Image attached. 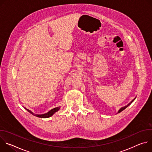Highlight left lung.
<instances>
[{
	"label": "left lung",
	"instance_id": "left-lung-1",
	"mask_svg": "<svg viewBox=\"0 0 152 152\" xmlns=\"http://www.w3.org/2000/svg\"><path fill=\"white\" fill-rule=\"evenodd\" d=\"M135 99H134V100H132V101H131V102H130V103H129V104H128L127 105H126V106H124V107H121V108H120V109L119 110V111H118V113H121V112L122 111H123L124 110H125V109H126V107H127L128 106H129L130 104H131V103H132V102H133L134 101V100H135Z\"/></svg>",
	"mask_w": 152,
	"mask_h": 152
}]
</instances>
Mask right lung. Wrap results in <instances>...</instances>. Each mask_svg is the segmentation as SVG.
<instances>
[{"label":"right lung","instance_id":"obj_1","mask_svg":"<svg viewBox=\"0 0 152 152\" xmlns=\"http://www.w3.org/2000/svg\"><path fill=\"white\" fill-rule=\"evenodd\" d=\"M26 110H27L29 113H30L31 114H32L34 116H36L37 117H39V118H49V117H50L51 116H52L55 113H56L57 111H58L59 110H60V106H58V107H55L53 108V109L50 110L49 112H48L47 113H45V114H34L33 112H32L31 110L27 109L26 107H25Z\"/></svg>","mask_w":152,"mask_h":152}]
</instances>
